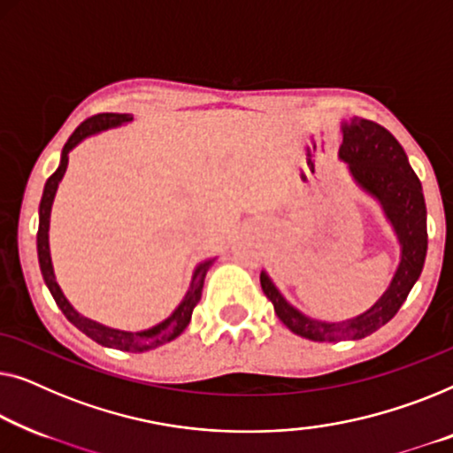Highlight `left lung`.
I'll list each match as a JSON object with an SVG mask.
<instances>
[{
    "label": "left lung",
    "instance_id": "1",
    "mask_svg": "<svg viewBox=\"0 0 453 453\" xmlns=\"http://www.w3.org/2000/svg\"><path fill=\"white\" fill-rule=\"evenodd\" d=\"M342 145L339 157L349 165L363 193L373 196L384 209L400 244V263L388 289L372 308L345 322H322L305 316L281 296L271 277L260 273L265 296L275 305V314L297 336L316 342L365 339L396 316L423 271L426 257V207L423 187L411 168L403 145L384 127L353 117L341 125Z\"/></svg>",
    "mask_w": 453,
    "mask_h": 453
}]
</instances>
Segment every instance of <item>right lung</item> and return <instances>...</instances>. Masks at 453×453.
Listing matches in <instances>:
<instances>
[{
	"label": "right lung",
	"mask_w": 453,
	"mask_h": 453,
	"mask_svg": "<svg viewBox=\"0 0 453 453\" xmlns=\"http://www.w3.org/2000/svg\"><path fill=\"white\" fill-rule=\"evenodd\" d=\"M133 117L131 114H119V112H102L96 114V117L86 119L78 129L72 133V137L67 139V143L63 145L61 151V162L59 168H57L53 174L49 176L47 184H44L42 190V199H41V207H38V234H36V250H38V265H41V273L44 283L50 291V296L59 305V310L65 314L69 322L73 324L75 328H80L86 336H90L92 341H96L102 347H111V349H119V351H129V353H143V351H151V349L165 345V342L174 341L176 336H180L184 333V328L188 326L190 316H193L195 305L199 303L201 299V291H203V283H205V275L209 271V266L215 263V258L203 260L201 265H196V269L193 273V279H190V288L187 291V296L182 297V302L178 303V308L172 311V314L162 320L156 326H151L148 330H137V333H129V330H119V328H111L104 326L96 320H90V318L81 316L78 310L69 303V299L63 296V291L59 288L55 279V271H53V260H50V248H49V224H50V207H53L55 201V193L57 187H59L63 174L67 170V162H69V151H72L75 145L84 142L86 137L96 135L100 131L106 129H114V127H120L125 123H131Z\"/></svg>",
	"instance_id": "obj_1"
}]
</instances>
